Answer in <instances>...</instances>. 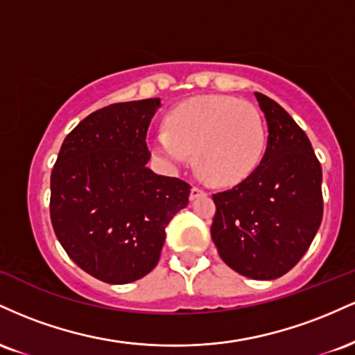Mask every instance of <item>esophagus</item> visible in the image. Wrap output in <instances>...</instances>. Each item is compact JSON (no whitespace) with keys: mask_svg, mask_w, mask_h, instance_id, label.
<instances>
[{"mask_svg":"<svg viewBox=\"0 0 355 355\" xmlns=\"http://www.w3.org/2000/svg\"><path fill=\"white\" fill-rule=\"evenodd\" d=\"M205 191H203L202 189H198V187H191L190 190V200H195V198L198 197H205Z\"/></svg>","mask_w":355,"mask_h":355,"instance_id":"esophagus-1","label":"esophagus"}]
</instances>
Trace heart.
I'll return each mask as SVG.
<instances>
[{"mask_svg":"<svg viewBox=\"0 0 355 355\" xmlns=\"http://www.w3.org/2000/svg\"><path fill=\"white\" fill-rule=\"evenodd\" d=\"M267 145L263 118L254 105L234 96H198L166 116V130L153 137V152L172 166L190 152L197 170L214 185H234L259 166Z\"/></svg>","mask_w":355,"mask_h":355,"instance_id":"b5f03b06","label":"heart"}]
</instances>
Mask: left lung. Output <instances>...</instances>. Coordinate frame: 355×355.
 Segmentation results:
<instances>
[{
    "mask_svg": "<svg viewBox=\"0 0 355 355\" xmlns=\"http://www.w3.org/2000/svg\"><path fill=\"white\" fill-rule=\"evenodd\" d=\"M267 148L245 180L214 195L211 240L240 275L272 280L287 274L311 247L322 222V166L294 118L262 93Z\"/></svg>",
    "mask_w": 355,
    "mask_h": 355,
    "instance_id": "1",
    "label": "left lung"
}]
</instances>
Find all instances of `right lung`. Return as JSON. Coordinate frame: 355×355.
<instances>
[{
	"instance_id": "right-lung-1",
	"label": "right lung",
	"mask_w": 355,
	"mask_h": 355,
	"mask_svg": "<svg viewBox=\"0 0 355 355\" xmlns=\"http://www.w3.org/2000/svg\"><path fill=\"white\" fill-rule=\"evenodd\" d=\"M160 98L96 110L68 133L51 172L50 215L61 247L107 284L152 272L165 229L189 205L191 187L153 173L146 132Z\"/></svg>"
}]
</instances>
